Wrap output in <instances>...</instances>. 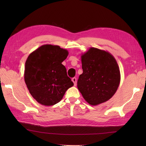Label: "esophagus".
Returning a JSON list of instances; mask_svg holds the SVG:
<instances>
[{
    "mask_svg": "<svg viewBox=\"0 0 146 146\" xmlns=\"http://www.w3.org/2000/svg\"><path fill=\"white\" fill-rule=\"evenodd\" d=\"M72 82L74 83V85L76 86V78H75V77H74V78H72Z\"/></svg>",
    "mask_w": 146,
    "mask_h": 146,
    "instance_id": "esophagus-1",
    "label": "esophagus"
}]
</instances>
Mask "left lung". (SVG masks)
Instances as JSON below:
<instances>
[{
  "label": "left lung",
  "instance_id": "1",
  "mask_svg": "<svg viewBox=\"0 0 146 146\" xmlns=\"http://www.w3.org/2000/svg\"><path fill=\"white\" fill-rule=\"evenodd\" d=\"M83 73L77 86L83 97L92 105L108 101L115 94L120 82L119 65L110 52L90 48L82 55Z\"/></svg>",
  "mask_w": 146,
  "mask_h": 146
}]
</instances>
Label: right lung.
<instances>
[{"instance_id": "1", "label": "right lung", "mask_w": 146, "mask_h": 146, "mask_svg": "<svg viewBox=\"0 0 146 146\" xmlns=\"http://www.w3.org/2000/svg\"><path fill=\"white\" fill-rule=\"evenodd\" d=\"M68 51L57 45L44 44L34 51L25 63L24 80L29 93L42 105L51 106L73 86L63 62Z\"/></svg>"}]
</instances>
